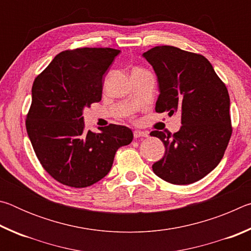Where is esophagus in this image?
I'll return each mask as SVG.
<instances>
[{
    "instance_id": "obj_1",
    "label": "esophagus",
    "mask_w": 251,
    "mask_h": 251,
    "mask_svg": "<svg viewBox=\"0 0 251 251\" xmlns=\"http://www.w3.org/2000/svg\"><path fill=\"white\" fill-rule=\"evenodd\" d=\"M139 137H148V133L142 130H135L134 131V138H139Z\"/></svg>"
}]
</instances>
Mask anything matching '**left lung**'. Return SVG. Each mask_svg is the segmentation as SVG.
<instances>
[{"mask_svg": "<svg viewBox=\"0 0 251 251\" xmlns=\"http://www.w3.org/2000/svg\"><path fill=\"white\" fill-rule=\"evenodd\" d=\"M143 57L158 80L156 112L169 116L180 112L182 125L173 135L151 133L165 145V155L152 171L171 184H193L217 167L230 139L227 87L201 54L163 45L143 53Z\"/></svg>", "mask_w": 251, "mask_h": 251, "instance_id": "obj_1", "label": "left lung"}]
</instances>
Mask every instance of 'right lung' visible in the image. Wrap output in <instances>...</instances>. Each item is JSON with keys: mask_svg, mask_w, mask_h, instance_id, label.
Wrapping results in <instances>:
<instances>
[{"mask_svg": "<svg viewBox=\"0 0 251 251\" xmlns=\"http://www.w3.org/2000/svg\"><path fill=\"white\" fill-rule=\"evenodd\" d=\"M121 50L84 48L57 54L34 80L26 130L42 166L63 185L84 188L109 173L117 150L133 141L126 126L85 129L83 110L101 100L103 77Z\"/></svg>", "mask_w": 251, "mask_h": 251, "instance_id": "obj_1", "label": "right lung"}]
</instances>
